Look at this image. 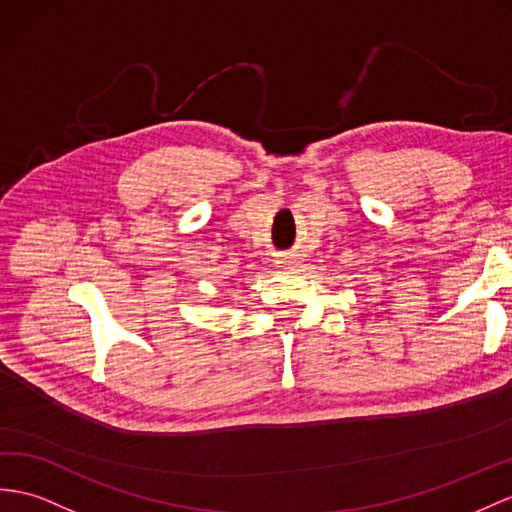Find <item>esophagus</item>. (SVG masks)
<instances>
[{"instance_id":"obj_1","label":"esophagus","mask_w":512,"mask_h":512,"mask_svg":"<svg viewBox=\"0 0 512 512\" xmlns=\"http://www.w3.org/2000/svg\"><path fill=\"white\" fill-rule=\"evenodd\" d=\"M289 260H291L289 256H282V258L276 260V263H278V265H289Z\"/></svg>"}]
</instances>
